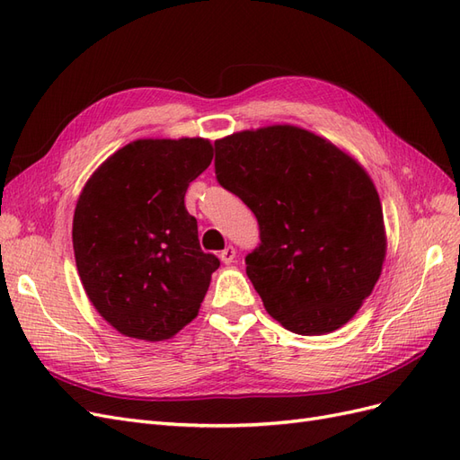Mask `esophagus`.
Wrapping results in <instances>:
<instances>
[{"instance_id": "1", "label": "esophagus", "mask_w": 460, "mask_h": 460, "mask_svg": "<svg viewBox=\"0 0 460 460\" xmlns=\"http://www.w3.org/2000/svg\"><path fill=\"white\" fill-rule=\"evenodd\" d=\"M218 257H220V261H222V262L230 264V262L234 261V257H235V249H234L232 245H228V247L222 249V252L218 253Z\"/></svg>"}]
</instances>
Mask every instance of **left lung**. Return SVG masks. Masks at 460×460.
<instances>
[{
	"label": "left lung",
	"mask_w": 460,
	"mask_h": 460,
	"mask_svg": "<svg viewBox=\"0 0 460 460\" xmlns=\"http://www.w3.org/2000/svg\"><path fill=\"white\" fill-rule=\"evenodd\" d=\"M218 184L257 218L245 272L284 328L338 330L378 282L385 257L378 191L336 146L296 127L245 130L215 142Z\"/></svg>",
	"instance_id": "8db88e82"
}]
</instances>
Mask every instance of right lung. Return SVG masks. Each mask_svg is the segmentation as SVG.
Masks as SVG:
<instances>
[{
  "instance_id": "obj_1",
  "label": "right lung",
  "mask_w": 460,
  "mask_h": 460,
  "mask_svg": "<svg viewBox=\"0 0 460 460\" xmlns=\"http://www.w3.org/2000/svg\"><path fill=\"white\" fill-rule=\"evenodd\" d=\"M211 159L201 137L137 140L111 155L80 193L73 220L80 280L124 336L169 340L199 311L220 261L199 247L184 196Z\"/></svg>"
}]
</instances>
